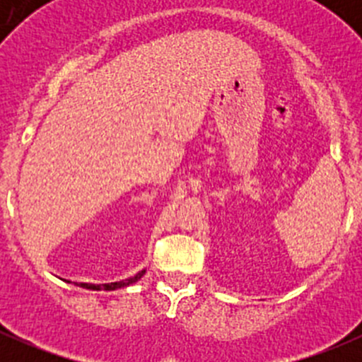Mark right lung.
I'll use <instances>...</instances> for the list:
<instances>
[{"label": "right lung", "instance_id": "1", "mask_svg": "<svg viewBox=\"0 0 362 362\" xmlns=\"http://www.w3.org/2000/svg\"><path fill=\"white\" fill-rule=\"evenodd\" d=\"M145 275V269H141L140 273H136L134 276H131V279H126L122 280V282H113V284H103V286H94V284H82V287H86V289H93V291H113V289H119V287H127L129 284L136 282L138 279H141V276Z\"/></svg>", "mask_w": 362, "mask_h": 362}]
</instances>
